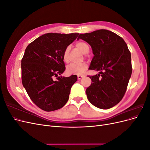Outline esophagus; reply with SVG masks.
Listing matches in <instances>:
<instances>
[{"label":"esophagus","mask_w":150,"mask_h":150,"mask_svg":"<svg viewBox=\"0 0 150 150\" xmlns=\"http://www.w3.org/2000/svg\"><path fill=\"white\" fill-rule=\"evenodd\" d=\"M84 76H83V75H78V79L79 80H80V79H82Z\"/></svg>","instance_id":"1"}]
</instances>
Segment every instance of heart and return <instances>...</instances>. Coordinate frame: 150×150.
<instances>
[{"instance_id": "heart-1", "label": "heart", "mask_w": 150, "mask_h": 150, "mask_svg": "<svg viewBox=\"0 0 150 150\" xmlns=\"http://www.w3.org/2000/svg\"><path fill=\"white\" fill-rule=\"evenodd\" d=\"M76 47L78 48L83 54H87L89 51V47L84 42L79 41L76 44ZM69 51L70 48L67 47L65 49L62 54V59L64 62L68 63L69 61ZM88 69V65L86 62H82L80 64H72L67 66L66 68V72L69 74H82Z\"/></svg>"}]
</instances>
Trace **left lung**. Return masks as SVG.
Instances as JSON below:
<instances>
[{"label": "left lung", "mask_w": 150, "mask_h": 150, "mask_svg": "<svg viewBox=\"0 0 150 150\" xmlns=\"http://www.w3.org/2000/svg\"><path fill=\"white\" fill-rule=\"evenodd\" d=\"M79 39L90 45L94 55L89 69L99 71L89 76L92 83L86 90L88 100L103 110L115 106L123 98L132 73L127 44L120 36L106 29L80 34Z\"/></svg>", "instance_id": "left-lung-1"}]
</instances>
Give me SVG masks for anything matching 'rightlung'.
<instances>
[{
    "mask_svg": "<svg viewBox=\"0 0 150 150\" xmlns=\"http://www.w3.org/2000/svg\"><path fill=\"white\" fill-rule=\"evenodd\" d=\"M78 35L46 34L25 49L21 61L22 84L31 100L44 111L59 110L68 101L71 88L78 77L72 75L65 78L58 75L66 69L63 52Z\"/></svg>",
    "mask_w": 150,
    "mask_h": 150,
    "instance_id": "add662e5",
    "label": "right lung"
}]
</instances>
